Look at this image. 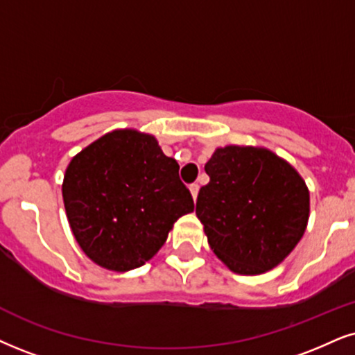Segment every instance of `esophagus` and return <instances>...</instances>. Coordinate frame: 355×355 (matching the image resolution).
I'll return each mask as SVG.
<instances>
[{
	"instance_id": "1",
	"label": "esophagus",
	"mask_w": 355,
	"mask_h": 355,
	"mask_svg": "<svg viewBox=\"0 0 355 355\" xmlns=\"http://www.w3.org/2000/svg\"><path fill=\"white\" fill-rule=\"evenodd\" d=\"M189 191H191V194H192V199H198V194H199V186L198 184H191L189 186Z\"/></svg>"
}]
</instances>
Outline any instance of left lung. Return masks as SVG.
<instances>
[{
	"label": "left lung",
	"mask_w": 355,
	"mask_h": 355,
	"mask_svg": "<svg viewBox=\"0 0 355 355\" xmlns=\"http://www.w3.org/2000/svg\"><path fill=\"white\" fill-rule=\"evenodd\" d=\"M196 214L209 245L234 273H265L293 252L309 217L298 171L265 148H217L205 164Z\"/></svg>",
	"instance_id": "left-lung-1"
}]
</instances>
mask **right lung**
<instances>
[{"label":"right lung","mask_w":355,"mask_h":355,"mask_svg":"<svg viewBox=\"0 0 355 355\" xmlns=\"http://www.w3.org/2000/svg\"><path fill=\"white\" fill-rule=\"evenodd\" d=\"M62 198L77 243L113 271L146 263L194 200L153 135L115 130L72 157Z\"/></svg>","instance_id":"obj_1"}]
</instances>
